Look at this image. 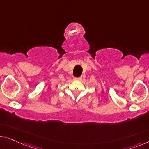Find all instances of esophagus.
Returning <instances> with one entry per match:
<instances>
[{
  "mask_svg": "<svg viewBox=\"0 0 149 149\" xmlns=\"http://www.w3.org/2000/svg\"><path fill=\"white\" fill-rule=\"evenodd\" d=\"M82 79V77H75V79H78V80H81Z\"/></svg>",
  "mask_w": 149,
  "mask_h": 149,
  "instance_id": "obj_1",
  "label": "esophagus"
}]
</instances>
